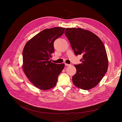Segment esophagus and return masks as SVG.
I'll list each match as a JSON object with an SVG mask.
<instances>
[{
	"mask_svg": "<svg viewBox=\"0 0 122 122\" xmlns=\"http://www.w3.org/2000/svg\"><path fill=\"white\" fill-rule=\"evenodd\" d=\"M65 66H70V65H69V64H66V63H65Z\"/></svg>",
	"mask_w": 122,
	"mask_h": 122,
	"instance_id": "obj_1",
	"label": "esophagus"
}]
</instances>
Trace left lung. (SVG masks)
Returning a JSON list of instances; mask_svg holds the SVG:
<instances>
[{"instance_id": "left-lung-1", "label": "left lung", "mask_w": 122, "mask_h": 122, "mask_svg": "<svg viewBox=\"0 0 122 122\" xmlns=\"http://www.w3.org/2000/svg\"><path fill=\"white\" fill-rule=\"evenodd\" d=\"M66 38L76 56L82 55L81 64L75 65L76 73L72 82L85 90L98 84L107 71L108 59L103 42L96 34L81 28H66Z\"/></svg>"}]
</instances>
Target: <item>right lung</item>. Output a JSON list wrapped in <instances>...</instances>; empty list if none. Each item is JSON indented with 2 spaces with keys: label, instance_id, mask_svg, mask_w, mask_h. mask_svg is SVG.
Returning a JSON list of instances; mask_svg holds the SVG:
<instances>
[{
  "label": "right lung",
  "instance_id": "obj_1",
  "mask_svg": "<svg viewBox=\"0 0 122 122\" xmlns=\"http://www.w3.org/2000/svg\"><path fill=\"white\" fill-rule=\"evenodd\" d=\"M65 28L45 29L33 37L25 45L23 51V69L25 74L36 87L43 90L53 88L64 64L51 62L54 52V42L61 36Z\"/></svg>",
  "mask_w": 122,
  "mask_h": 122
}]
</instances>
